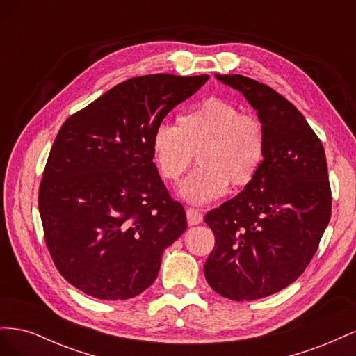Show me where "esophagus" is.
Listing matches in <instances>:
<instances>
[{
  "instance_id": "obj_1",
  "label": "esophagus",
  "mask_w": 356,
  "mask_h": 356,
  "mask_svg": "<svg viewBox=\"0 0 356 356\" xmlns=\"http://www.w3.org/2000/svg\"><path fill=\"white\" fill-rule=\"evenodd\" d=\"M186 213H187V221H188L190 225L200 224L202 220H203L202 212L199 209H196V208H187Z\"/></svg>"
}]
</instances>
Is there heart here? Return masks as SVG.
Masks as SVG:
<instances>
[{
	"instance_id": "1",
	"label": "heart",
	"mask_w": 356,
	"mask_h": 356,
	"mask_svg": "<svg viewBox=\"0 0 356 356\" xmlns=\"http://www.w3.org/2000/svg\"><path fill=\"white\" fill-rule=\"evenodd\" d=\"M266 126L229 99L209 96L177 117V126L159 124L152 157L165 181H177L196 154L199 168L179 187L187 202L203 204L221 197L227 186L245 187L266 156Z\"/></svg>"
}]
</instances>
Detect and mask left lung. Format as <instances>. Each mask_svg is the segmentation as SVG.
I'll list each match as a JSON object with an SVG mask.
<instances>
[{"instance_id": "8db88e82", "label": "left lung", "mask_w": 356, "mask_h": 356, "mask_svg": "<svg viewBox=\"0 0 356 356\" xmlns=\"http://www.w3.org/2000/svg\"><path fill=\"white\" fill-rule=\"evenodd\" d=\"M239 90L266 126V156L238 196L204 215L215 246L203 266L220 296H272L305 272L331 218L324 147L296 106L241 74L215 75Z\"/></svg>"}]
</instances>
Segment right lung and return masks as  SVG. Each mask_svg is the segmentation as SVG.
Wrapping results in <instances>:
<instances>
[{
  "instance_id": "obj_1",
  "label": "right lung",
  "mask_w": 356,
  "mask_h": 356,
  "mask_svg": "<svg viewBox=\"0 0 356 356\" xmlns=\"http://www.w3.org/2000/svg\"><path fill=\"white\" fill-rule=\"evenodd\" d=\"M209 75L129 79L72 114L50 149L38 191L47 250L84 294L126 300L154 282L161 254L187 229L152 157V136Z\"/></svg>"
}]
</instances>
